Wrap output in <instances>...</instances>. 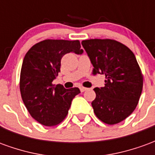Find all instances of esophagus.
I'll return each instance as SVG.
<instances>
[{"label": "esophagus", "instance_id": "obj_1", "mask_svg": "<svg viewBox=\"0 0 155 155\" xmlns=\"http://www.w3.org/2000/svg\"><path fill=\"white\" fill-rule=\"evenodd\" d=\"M80 90H81V92H84V91H87V88H85V87H83V86H81V87H80Z\"/></svg>", "mask_w": 155, "mask_h": 155}]
</instances>
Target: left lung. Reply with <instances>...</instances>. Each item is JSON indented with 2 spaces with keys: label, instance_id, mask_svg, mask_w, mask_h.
<instances>
[{
  "label": "left lung",
  "instance_id": "1",
  "mask_svg": "<svg viewBox=\"0 0 155 155\" xmlns=\"http://www.w3.org/2000/svg\"><path fill=\"white\" fill-rule=\"evenodd\" d=\"M94 66L93 73L105 74L104 87L94 88L92 107L98 119L115 124L136 108L143 89V75L135 55L120 42L91 39L81 42Z\"/></svg>",
  "mask_w": 155,
  "mask_h": 155
}]
</instances>
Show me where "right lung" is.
<instances>
[{"label":"right lung","mask_w":155,"mask_h":155,"mask_svg":"<svg viewBox=\"0 0 155 155\" xmlns=\"http://www.w3.org/2000/svg\"><path fill=\"white\" fill-rule=\"evenodd\" d=\"M83 53L79 41L45 40L33 45L22 63L20 91L25 107L34 118L45 126H54L64 120L71 101L81 93L77 87L65 89L53 84L61 71L64 54Z\"/></svg>","instance_id":"obj_1"}]
</instances>
